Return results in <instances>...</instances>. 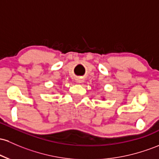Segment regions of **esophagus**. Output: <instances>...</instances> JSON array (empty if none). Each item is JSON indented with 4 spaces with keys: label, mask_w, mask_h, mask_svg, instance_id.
<instances>
[{
    "label": "esophagus",
    "mask_w": 159,
    "mask_h": 159,
    "mask_svg": "<svg viewBox=\"0 0 159 159\" xmlns=\"http://www.w3.org/2000/svg\"><path fill=\"white\" fill-rule=\"evenodd\" d=\"M75 80H76V82L78 84H81L84 82V79L82 77H78Z\"/></svg>",
    "instance_id": "esophagus-1"
}]
</instances>
